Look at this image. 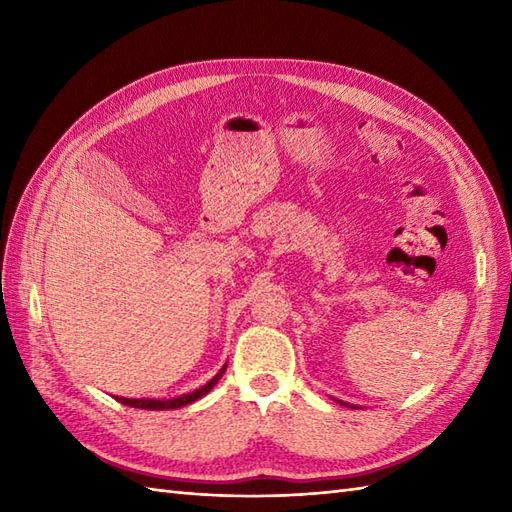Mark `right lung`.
<instances>
[{"label":"right lung","instance_id":"1","mask_svg":"<svg viewBox=\"0 0 512 512\" xmlns=\"http://www.w3.org/2000/svg\"><path fill=\"white\" fill-rule=\"evenodd\" d=\"M224 369H226V367H222V369H220V374H215V376H213V378L209 380V383H206L204 387L191 391V394H184V396H180V398H171V400H149V398L145 400V398H140V400H132V398H121V396H116V400H118V402H123V405H127V407H136V409H151V411L180 409V407H184V405H189V402H193V400H198V398H202V396L209 394V391L213 389V385L217 383V380L222 378Z\"/></svg>","mask_w":512,"mask_h":512}]
</instances>
